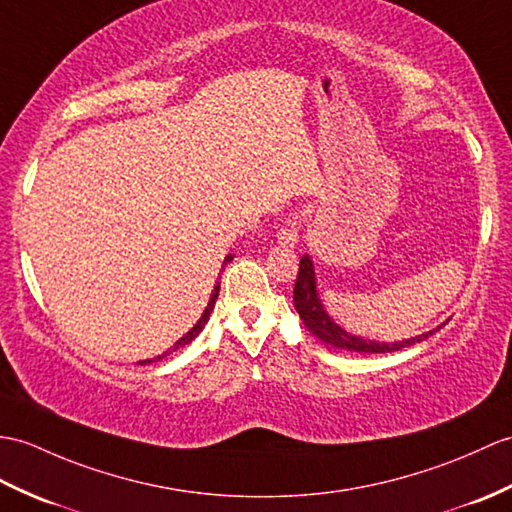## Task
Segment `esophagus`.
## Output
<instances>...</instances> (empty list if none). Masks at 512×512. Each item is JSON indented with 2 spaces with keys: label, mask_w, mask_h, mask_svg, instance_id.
<instances>
[{
  "label": "esophagus",
  "mask_w": 512,
  "mask_h": 512,
  "mask_svg": "<svg viewBox=\"0 0 512 512\" xmlns=\"http://www.w3.org/2000/svg\"><path fill=\"white\" fill-rule=\"evenodd\" d=\"M299 227H301V216L299 213H288L285 216L281 229L277 233V240L281 246H296L299 242Z\"/></svg>",
  "instance_id": "1"
}]
</instances>
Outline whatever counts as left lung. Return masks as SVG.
Listing matches in <instances>:
<instances>
[{
    "label": "left lung",
    "instance_id": "1",
    "mask_svg": "<svg viewBox=\"0 0 512 512\" xmlns=\"http://www.w3.org/2000/svg\"><path fill=\"white\" fill-rule=\"evenodd\" d=\"M294 307L299 312L301 320L305 327L310 329V334H314L318 340H323L329 347H336L342 351H353V353H392L399 349H406L410 344L423 342L425 338H430L434 331L441 327H436L434 331H427V334H421L417 338L410 340H401V342H373V340H364L358 336H351L344 331L340 325H336L334 320L327 316V312L320 305L318 292H316V277H314V264L310 255L301 257L299 264V275H296L294 281Z\"/></svg>",
    "mask_w": 512,
    "mask_h": 512
}]
</instances>
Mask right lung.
<instances>
[{
	"label": "right lung",
	"mask_w": 512,
	"mask_h": 512,
	"mask_svg": "<svg viewBox=\"0 0 512 512\" xmlns=\"http://www.w3.org/2000/svg\"><path fill=\"white\" fill-rule=\"evenodd\" d=\"M233 257L229 255L227 259H224V264H227V261H231ZM218 292H220V283H216V288H213V294H211V299H209V305H207V310H205V314H202L200 316V320H198V323L192 327V331H187V334L181 338V340H178L176 344H174V347L170 349V351H165L163 355H157V358H152V360H144V362H139V364H150V362H157V360H161V358H165V355H170L172 351H176L178 347H185V344H189V342H192L198 334H200V331H202V327H205L207 325V320H209V316H211V312H213V305H216V299H218Z\"/></svg>",
	"instance_id": "1"
}]
</instances>
